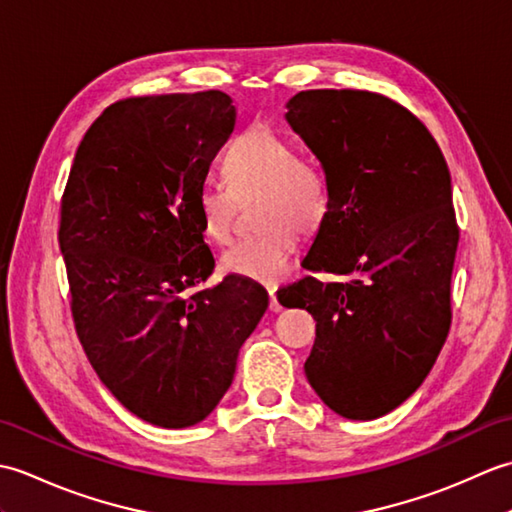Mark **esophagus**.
Listing matches in <instances>:
<instances>
[{
  "label": "esophagus",
  "instance_id": "esophagus-1",
  "mask_svg": "<svg viewBox=\"0 0 512 512\" xmlns=\"http://www.w3.org/2000/svg\"><path fill=\"white\" fill-rule=\"evenodd\" d=\"M268 299H270V303H268V308H270V312H279V310H281V303L277 301V295H275V290H270V292H268Z\"/></svg>",
  "mask_w": 512,
  "mask_h": 512
}]
</instances>
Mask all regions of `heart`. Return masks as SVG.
<instances>
[{
    "mask_svg": "<svg viewBox=\"0 0 512 512\" xmlns=\"http://www.w3.org/2000/svg\"><path fill=\"white\" fill-rule=\"evenodd\" d=\"M226 184H206L198 193L202 233L228 244L235 231L237 200L257 195L255 237L228 248L222 270L262 286L279 284L290 268L299 235H314L330 211V184L323 169L297 145L264 125L239 134L222 156Z\"/></svg>",
    "mask_w": 512,
    "mask_h": 512,
    "instance_id": "heart-1",
    "label": "heart"
}]
</instances>
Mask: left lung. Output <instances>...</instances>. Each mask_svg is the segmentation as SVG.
<instances>
[{"mask_svg": "<svg viewBox=\"0 0 512 512\" xmlns=\"http://www.w3.org/2000/svg\"><path fill=\"white\" fill-rule=\"evenodd\" d=\"M288 123L325 171L330 211L281 288L306 308L317 339L306 376L332 411L374 420L402 405L431 372L451 328V275L460 228L451 173L420 118L385 94L306 90Z\"/></svg>", "mask_w": 512, "mask_h": 512, "instance_id": "1", "label": "left lung"}]
</instances>
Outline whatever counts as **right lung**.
<instances>
[{
	"label": "right lung",
	"mask_w": 512,
	"mask_h": 512,
	"mask_svg": "<svg viewBox=\"0 0 512 512\" xmlns=\"http://www.w3.org/2000/svg\"><path fill=\"white\" fill-rule=\"evenodd\" d=\"M233 127L220 90L118 101L85 132L61 198L76 336L116 400L156 427L209 416L268 308L242 277L204 288L215 257L198 193Z\"/></svg>",
	"instance_id": "obj_1"
}]
</instances>
